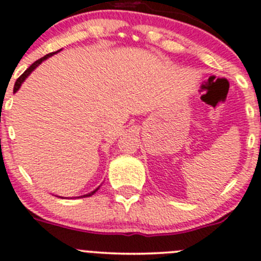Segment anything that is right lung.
I'll return each instance as SVG.
<instances>
[{
    "instance_id": "add662e5",
    "label": "right lung",
    "mask_w": 261,
    "mask_h": 261,
    "mask_svg": "<svg viewBox=\"0 0 261 261\" xmlns=\"http://www.w3.org/2000/svg\"><path fill=\"white\" fill-rule=\"evenodd\" d=\"M55 53H56V51H55ZM55 53H50V54H47V55H45V56H44V58H41V59H39V60H36V61H35V63H34V64H32V65L30 66V68H29V69H28V70H25V72H23V74H22V75H21V76H20V77H18V79H17V80H16V83H15V87H13V91H17L18 89H20V87H21V84H22V83H23V80H25V79H26V77H28V76H29V75H30V74H31V71H32V70H34V69H35V68H36V66H37V65H40V64H41V63H42V61H44V60H45V59H47V58H49V56H51V55H54V54H55ZM96 191H98V189H96V190H94V191H93V192L88 193V195H84V196H82V197H89V196H91V195H94V193H95V192H96Z\"/></svg>"
}]
</instances>
